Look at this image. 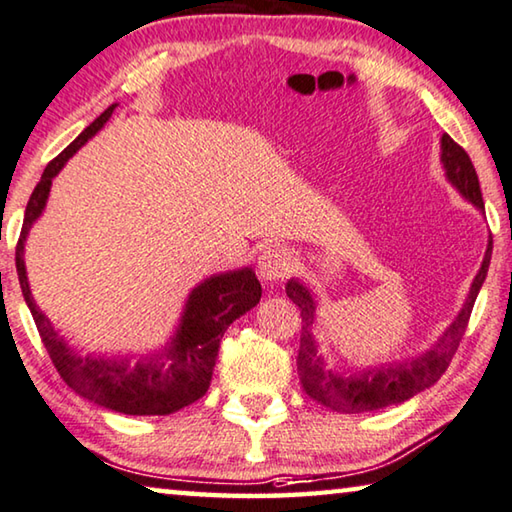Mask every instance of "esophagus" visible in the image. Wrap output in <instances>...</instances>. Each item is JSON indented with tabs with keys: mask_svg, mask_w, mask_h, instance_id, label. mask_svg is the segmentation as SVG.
I'll return each instance as SVG.
<instances>
[{
	"mask_svg": "<svg viewBox=\"0 0 512 512\" xmlns=\"http://www.w3.org/2000/svg\"><path fill=\"white\" fill-rule=\"evenodd\" d=\"M294 269V259L280 246H269L257 259V273L264 282H280Z\"/></svg>",
	"mask_w": 512,
	"mask_h": 512,
	"instance_id": "esophagus-1",
	"label": "esophagus"
}]
</instances>
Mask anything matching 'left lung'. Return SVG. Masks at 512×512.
<instances>
[{"label": "left lung", "mask_w": 512, "mask_h": 512, "mask_svg": "<svg viewBox=\"0 0 512 512\" xmlns=\"http://www.w3.org/2000/svg\"><path fill=\"white\" fill-rule=\"evenodd\" d=\"M440 161L444 168L446 180L451 182L462 198L485 214L481 184H478V175L474 170L469 154L460 148V145L444 134L440 139ZM492 257V237L488 239V248H485V257L478 269L476 278L469 287V294L462 303L456 319L451 326L442 332V337L428 348L426 353L417 355L410 360H396L385 362L380 367H367L355 373H342L332 371L323 355L319 353V342L312 335L314 316H316V300L312 291L307 289L303 282L291 278L285 291L287 296L300 307V316H303V330H300V351H298V376L300 385H303L305 394L310 399L319 401L326 408L335 412H369L378 408H387V405L408 401L412 396L424 392L431 385L440 380L446 367L451 364V358L456 355L460 339L465 335L469 314L476 303L478 291H481L485 275H488Z\"/></svg>", "instance_id": "obj_1"}]
</instances>
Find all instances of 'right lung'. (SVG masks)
<instances>
[{
	"label": "right lung",
	"instance_id": "add662e5",
	"mask_svg": "<svg viewBox=\"0 0 512 512\" xmlns=\"http://www.w3.org/2000/svg\"><path fill=\"white\" fill-rule=\"evenodd\" d=\"M116 107L118 104H111L107 111L100 113L59 157L47 164L27 202L22 234L18 248H15V269H18L22 296L34 316L40 339H43L56 371L61 373L72 392H77L81 399L102 405V408L123 412V415H173L205 396L209 383H212L223 332L241 314L253 310L262 298V285H259L255 271L246 266L237 271L214 273L202 280L186 298L180 323L166 346L132 362L129 355L125 358L120 355L107 358V355L93 353L81 355L68 346L31 296L27 266H24V241L29 237L31 225L45 212L52 180L61 173L72 154L107 125Z\"/></svg>",
	"mask_w": 512,
	"mask_h": 512
}]
</instances>
